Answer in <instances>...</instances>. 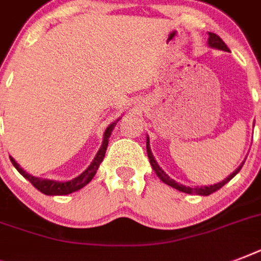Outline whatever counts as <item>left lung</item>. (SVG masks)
Wrapping results in <instances>:
<instances>
[{"label": "left lung", "instance_id": "8db88e82", "mask_svg": "<svg viewBox=\"0 0 261 261\" xmlns=\"http://www.w3.org/2000/svg\"><path fill=\"white\" fill-rule=\"evenodd\" d=\"M208 46L213 47V48H218V50H222V51H229V48H227V46L225 44V42H223L222 39L219 38L218 35L217 34H211V32H208ZM146 149H147V157H149V161H150L151 164V168L154 169L155 174L159 176L161 180H163L165 184H168L169 187H173V188H176V190L181 191V192H186V194H195V195H202V196H207V195L213 194V192H215V191H218L221 187H223L226 182H229L231 180V178L234 177L236 174L239 173L240 169L243 168L244 163L240 165L237 169H236L233 173L229 176V177H226L223 181L221 182H217V184H214V186H204V187H195V188H191V187H186L182 186V184H180V182H176L173 180V178H171L169 176H168L165 172L160 168V165L157 164V161L154 160V157H153V154H151V150H150V143H149V137H147L146 139Z\"/></svg>", "mask_w": 261, "mask_h": 261}]
</instances>
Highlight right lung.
Masks as SVG:
<instances>
[{"mask_svg": "<svg viewBox=\"0 0 261 261\" xmlns=\"http://www.w3.org/2000/svg\"><path fill=\"white\" fill-rule=\"evenodd\" d=\"M115 124H116V122H114L112 124H110V126L107 127L106 133H104V139H102L101 147H100V150L97 151V154H96L94 160L92 161V164L87 168V171H84L80 176H77V177L73 178V180H69V181H55V180H48V178L35 177L32 174L27 173L24 169H21L20 165H18L12 157H10V161H12V164L14 165V168H16L27 180H30L31 184H32L36 190H39L44 195L71 194V192H75V191L81 190L83 187L87 186L88 182L93 178V176L96 174V172H97L98 167H100V164H101L102 159H104V155H106L107 146H108V138H110V135L111 133H112V128L115 127Z\"/></svg>", "mask_w": 261, "mask_h": 261, "instance_id": "right-lung-1", "label": "right lung"}]
</instances>
